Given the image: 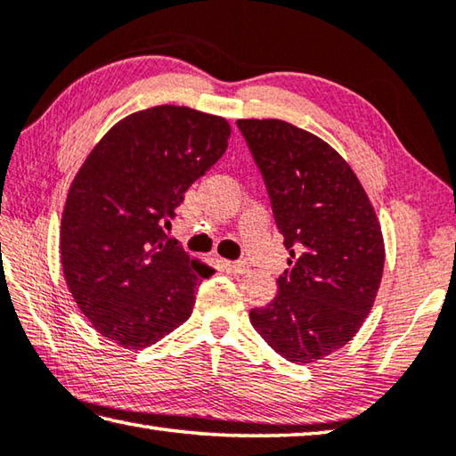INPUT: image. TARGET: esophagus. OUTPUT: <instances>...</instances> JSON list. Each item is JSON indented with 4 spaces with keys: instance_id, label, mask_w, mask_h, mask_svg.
<instances>
[{
    "instance_id": "1",
    "label": "esophagus",
    "mask_w": 456,
    "mask_h": 456,
    "mask_svg": "<svg viewBox=\"0 0 456 456\" xmlns=\"http://www.w3.org/2000/svg\"><path fill=\"white\" fill-rule=\"evenodd\" d=\"M228 270L232 273H246L248 272V264L246 262H228Z\"/></svg>"
}]
</instances>
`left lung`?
Here are the masks:
<instances>
[{"label":"left lung","instance_id":"left-lung-1","mask_svg":"<svg viewBox=\"0 0 456 456\" xmlns=\"http://www.w3.org/2000/svg\"><path fill=\"white\" fill-rule=\"evenodd\" d=\"M268 188L289 250L254 330L291 363H314L354 339L379 289L385 244L362 183L320 136L280 118L236 123Z\"/></svg>","mask_w":456,"mask_h":456}]
</instances>
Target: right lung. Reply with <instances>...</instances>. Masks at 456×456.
I'll use <instances>...</instances> for the list:
<instances>
[{
  "instance_id": "obj_1",
  "label": "right lung",
  "mask_w": 456,
  "mask_h": 456,
  "mask_svg": "<svg viewBox=\"0 0 456 456\" xmlns=\"http://www.w3.org/2000/svg\"><path fill=\"white\" fill-rule=\"evenodd\" d=\"M226 118L175 105L118 121L85 159L61 218V265L75 304L102 338L142 349L192 314L214 268L167 236L196 178L228 147Z\"/></svg>"
}]
</instances>
